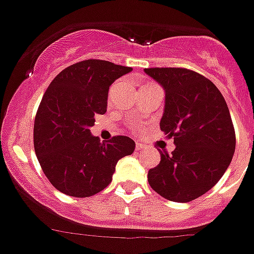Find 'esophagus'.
<instances>
[{"label": "esophagus", "mask_w": 254, "mask_h": 254, "mask_svg": "<svg viewBox=\"0 0 254 254\" xmlns=\"http://www.w3.org/2000/svg\"><path fill=\"white\" fill-rule=\"evenodd\" d=\"M145 145H143V143H136V151H143V150H145Z\"/></svg>", "instance_id": "esophagus-1"}]
</instances>
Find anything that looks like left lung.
Masks as SVG:
<instances>
[{
  "mask_svg": "<svg viewBox=\"0 0 254 254\" xmlns=\"http://www.w3.org/2000/svg\"><path fill=\"white\" fill-rule=\"evenodd\" d=\"M164 89L161 131L174 138L172 155L149 170L152 190L174 202L205 194L224 176L235 151V132L224 96L205 76L187 68H145Z\"/></svg>",
  "mask_w": 254,
  "mask_h": 254,
  "instance_id": "left-lung-1",
  "label": "left lung"
}]
</instances>
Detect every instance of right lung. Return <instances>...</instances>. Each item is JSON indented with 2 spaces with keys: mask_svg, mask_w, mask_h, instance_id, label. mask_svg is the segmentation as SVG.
Segmentation results:
<instances>
[{
  "mask_svg": "<svg viewBox=\"0 0 254 254\" xmlns=\"http://www.w3.org/2000/svg\"><path fill=\"white\" fill-rule=\"evenodd\" d=\"M131 67L86 60L61 71L49 84L34 122L38 161L53 187L72 197L99 193L112 182L116 165L134 151V141L116 136L100 142L90 127L107 112L108 91Z\"/></svg>",
  "mask_w": 254,
  "mask_h": 254,
  "instance_id": "1",
  "label": "right lung"
}]
</instances>
